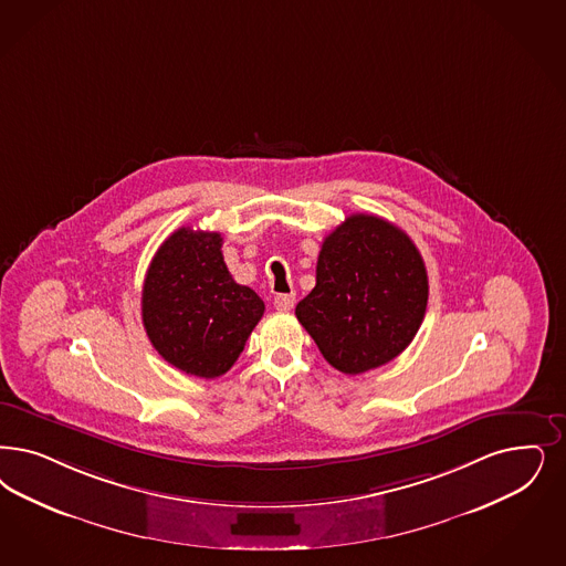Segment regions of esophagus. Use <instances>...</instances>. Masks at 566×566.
Listing matches in <instances>:
<instances>
[{
    "instance_id": "34e87169",
    "label": "esophagus",
    "mask_w": 566,
    "mask_h": 566,
    "mask_svg": "<svg viewBox=\"0 0 566 566\" xmlns=\"http://www.w3.org/2000/svg\"><path fill=\"white\" fill-rule=\"evenodd\" d=\"M294 303H296V296H294L293 293L275 294V296H273V305H275L277 312H291L294 307Z\"/></svg>"
}]
</instances>
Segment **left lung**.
<instances>
[{
	"instance_id": "left-lung-1",
	"label": "left lung",
	"mask_w": 566,
	"mask_h": 566,
	"mask_svg": "<svg viewBox=\"0 0 566 566\" xmlns=\"http://www.w3.org/2000/svg\"><path fill=\"white\" fill-rule=\"evenodd\" d=\"M427 301V268L410 235L355 213L324 238L315 289L294 313L332 368L361 374L410 345Z\"/></svg>"
}]
</instances>
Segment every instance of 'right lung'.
<instances>
[{"label":"right lung","mask_w":566,"mask_h":566,"mask_svg":"<svg viewBox=\"0 0 566 566\" xmlns=\"http://www.w3.org/2000/svg\"><path fill=\"white\" fill-rule=\"evenodd\" d=\"M221 244L217 232L179 228L156 251L142 291L153 347L198 378L230 370L265 312L253 289L235 284Z\"/></svg>","instance_id":"obj_1"}]
</instances>
